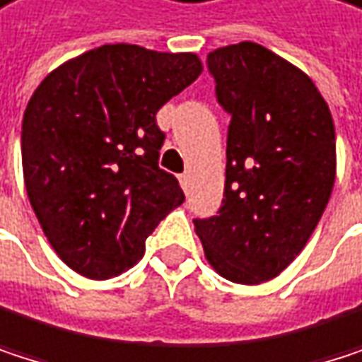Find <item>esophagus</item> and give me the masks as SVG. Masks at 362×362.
I'll use <instances>...</instances> for the list:
<instances>
[{"label": "esophagus", "instance_id": "1", "mask_svg": "<svg viewBox=\"0 0 362 362\" xmlns=\"http://www.w3.org/2000/svg\"><path fill=\"white\" fill-rule=\"evenodd\" d=\"M179 183H181L183 192H189V185H192V175H189V173H183V175L179 177Z\"/></svg>", "mask_w": 362, "mask_h": 362}]
</instances>
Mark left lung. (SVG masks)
<instances>
[{
	"label": "left lung",
	"instance_id": "8db88e82",
	"mask_svg": "<svg viewBox=\"0 0 362 362\" xmlns=\"http://www.w3.org/2000/svg\"><path fill=\"white\" fill-rule=\"evenodd\" d=\"M206 65L232 122L221 209L194 228L219 276L259 284L301 253L322 217L335 126L314 82L259 44L217 48Z\"/></svg>",
	"mask_w": 362,
	"mask_h": 362
}]
</instances>
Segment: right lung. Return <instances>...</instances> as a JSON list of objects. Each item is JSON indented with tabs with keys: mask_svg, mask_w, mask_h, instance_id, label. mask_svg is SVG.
I'll list each match as a JSON object with an SVG mask.
<instances>
[{
	"mask_svg": "<svg viewBox=\"0 0 362 362\" xmlns=\"http://www.w3.org/2000/svg\"><path fill=\"white\" fill-rule=\"evenodd\" d=\"M202 74L194 52L105 44L54 71L23 115V175L35 217L74 272L132 268L145 238L185 196L158 166V109Z\"/></svg>",
	"mask_w": 362,
	"mask_h": 362,
	"instance_id": "obj_1",
	"label": "right lung"
}]
</instances>
